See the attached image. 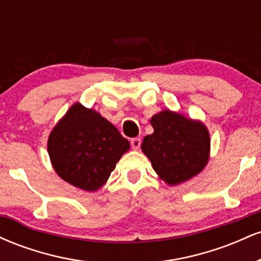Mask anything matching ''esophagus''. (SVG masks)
I'll list each match as a JSON object with an SVG mask.
<instances>
[{"label": "esophagus", "instance_id": "obj_1", "mask_svg": "<svg viewBox=\"0 0 261 261\" xmlns=\"http://www.w3.org/2000/svg\"><path fill=\"white\" fill-rule=\"evenodd\" d=\"M141 146V139H139V137H135V139L131 140V147H133V149H139Z\"/></svg>", "mask_w": 261, "mask_h": 261}]
</instances>
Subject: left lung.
<instances>
[{
	"label": "left lung",
	"instance_id": "8db88e82",
	"mask_svg": "<svg viewBox=\"0 0 261 261\" xmlns=\"http://www.w3.org/2000/svg\"><path fill=\"white\" fill-rule=\"evenodd\" d=\"M154 133L143 139V153L161 179L170 185L193 178L208 161L210 136L199 121L164 110L151 119Z\"/></svg>",
	"mask_w": 261,
	"mask_h": 261
}]
</instances>
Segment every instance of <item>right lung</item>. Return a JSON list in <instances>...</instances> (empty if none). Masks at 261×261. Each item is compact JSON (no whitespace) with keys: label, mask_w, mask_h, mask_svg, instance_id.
Masks as SVG:
<instances>
[{"label":"right lung","mask_w":261,"mask_h":261,"mask_svg":"<svg viewBox=\"0 0 261 261\" xmlns=\"http://www.w3.org/2000/svg\"><path fill=\"white\" fill-rule=\"evenodd\" d=\"M128 148L130 143L118 128L80 103L71 107L47 141L56 173L87 191H95L108 180Z\"/></svg>","instance_id":"add662e5"}]
</instances>
